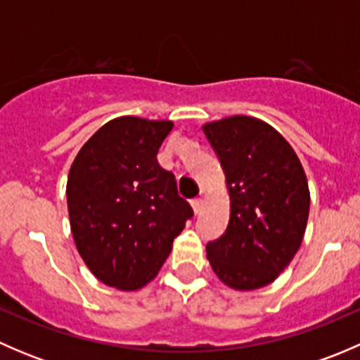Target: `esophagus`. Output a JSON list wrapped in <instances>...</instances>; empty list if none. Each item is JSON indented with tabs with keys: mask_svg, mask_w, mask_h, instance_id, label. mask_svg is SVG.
I'll return each instance as SVG.
<instances>
[{
	"mask_svg": "<svg viewBox=\"0 0 360 360\" xmlns=\"http://www.w3.org/2000/svg\"><path fill=\"white\" fill-rule=\"evenodd\" d=\"M202 205H203V200H202V198H193V200H191V207H193L195 214L200 212V210H202Z\"/></svg>",
	"mask_w": 360,
	"mask_h": 360,
	"instance_id": "esophagus-1",
	"label": "esophagus"
}]
</instances>
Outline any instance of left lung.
Instances as JSON below:
<instances>
[{
	"mask_svg": "<svg viewBox=\"0 0 360 360\" xmlns=\"http://www.w3.org/2000/svg\"><path fill=\"white\" fill-rule=\"evenodd\" d=\"M230 191L226 231L207 244L217 277L238 291L274 282L307 228L310 193L291 144L268 123L230 116L203 125Z\"/></svg>",
	"mask_w": 360,
	"mask_h": 360,
	"instance_id": "left-lung-1",
	"label": "left lung"
}]
</instances>
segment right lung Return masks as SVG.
<instances>
[{"label": "right lung", "instance_id": "add662e5", "mask_svg": "<svg viewBox=\"0 0 360 360\" xmlns=\"http://www.w3.org/2000/svg\"><path fill=\"white\" fill-rule=\"evenodd\" d=\"M172 122L122 116L79 150L68 177V210L76 249L111 288L146 285L172 250L193 209L162 169L158 150Z\"/></svg>", "mask_w": 360, "mask_h": 360}]
</instances>
